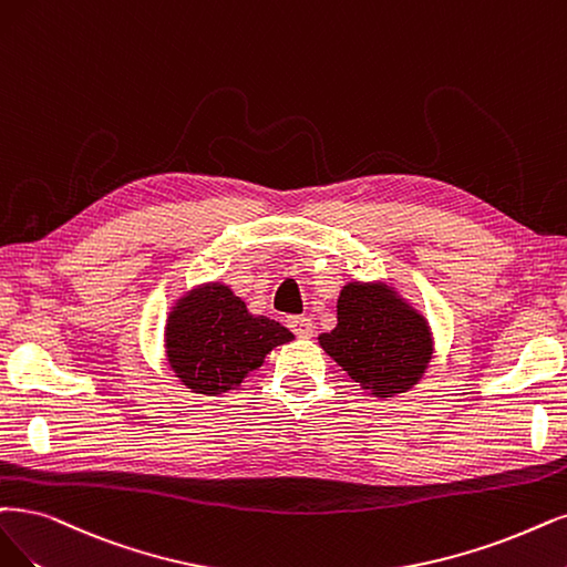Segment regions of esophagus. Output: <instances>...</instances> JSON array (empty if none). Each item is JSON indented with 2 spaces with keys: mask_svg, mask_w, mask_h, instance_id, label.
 Segmentation results:
<instances>
[{
  "mask_svg": "<svg viewBox=\"0 0 567 567\" xmlns=\"http://www.w3.org/2000/svg\"><path fill=\"white\" fill-rule=\"evenodd\" d=\"M289 329L295 331L299 339H310L312 337V329H316V327H312L310 318L301 316V318H289Z\"/></svg>",
  "mask_w": 567,
  "mask_h": 567,
  "instance_id": "34e87169",
  "label": "esophagus"
}]
</instances>
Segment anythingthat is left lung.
Instances as JSON below:
<instances>
[{"label":"left lung","instance_id":"1","mask_svg":"<svg viewBox=\"0 0 567 567\" xmlns=\"http://www.w3.org/2000/svg\"><path fill=\"white\" fill-rule=\"evenodd\" d=\"M339 324L320 346L367 394L411 390L432 360V331L388 285L348 282L337 303Z\"/></svg>","mask_w":567,"mask_h":567}]
</instances>
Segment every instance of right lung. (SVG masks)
<instances>
[{
    "label": "right lung",
    "instance_id": "obj_1",
    "mask_svg": "<svg viewBox=\"0 0 567 567\" xmlns=\"http://www.w3.org/2000/svg\"><path fill=\"white\" fill-rule=\"evenodd\" d=\"M295 339L280 322L251 316L226 285L209 282L177 301L165 324L167 364L198 394L238 388L266 354Z\"/></svg>",
    "mask_w": 567,
    "mask_h": 567
}]
</instances>
